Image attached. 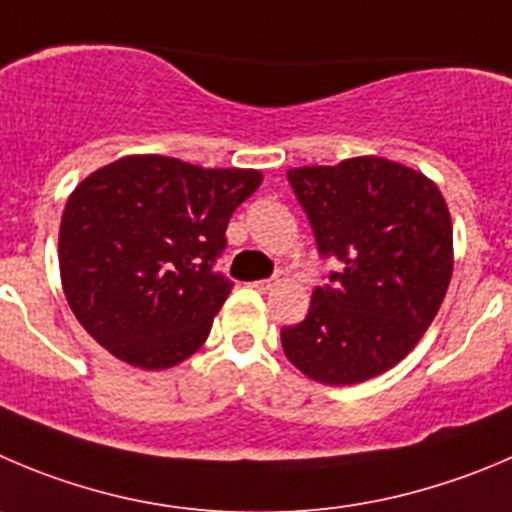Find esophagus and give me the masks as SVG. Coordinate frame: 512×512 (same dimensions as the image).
<instances>
[{
  "instance_id": "obj_1",
  "label": "esophagus",
  "mask_w": 512,
  "mask_h": 512,
  "mask_svg": "<svg viewBox=\"0 0 512 512\" xmlns=\"http://www.w3.org/2000/svg\"><path fill=\"white\" fill-rule=\"evenodd\" d=\"M276 284H279V279H264V281H253V286H256V289H259V291H271V289H274Z\"/></svg>"
}]
</instances>
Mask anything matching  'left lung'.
Listing matches in <instances>:
<instances>
[{
    "mask_svg": "<svg viewBox=\"0 0 512 512\" xmlns=\"http://www.w3.org/2000/svg\"><path fill=\"white\" fill-rule=\"evenodd\" d=\"M337 271L316 286L301 324L281 329L284 354L321 384H357L415 349L452 279V221L430 178L362 155L286 173Z\"/></svg>",
    "mask_w": 512,
    "mask_h": 512,
    "instance_id": "8db88e82",
    "label": "left lung"
}]
</instances>
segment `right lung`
Segmentation results:
<instances>
[{
    "label": "right lung",
    "mask_w": 512,
    "mask_h": 512,
    "mask_svg": "<svg viewBox=\"0 0 512 512\" xmlns=\"http://www.w3.org/2000/svg\"><path fill=\"white\" fill-rule=\"evenodd\" d=\"M259 170L128 155L87 175L60 223V276L85 332L113 357L168 369L196 354L233 281L216 271Z\"/></svg>",
    "instance_id": "obj_1"
}]
</instances>
